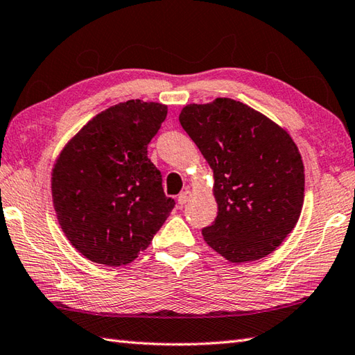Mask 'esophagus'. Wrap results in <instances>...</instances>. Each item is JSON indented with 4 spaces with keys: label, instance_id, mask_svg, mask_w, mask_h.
<instances>
[{
    "label": "esophagus",
    "instance_id": "obj_1",
    "mask_svg": "<svg viewBox=\"0 0 355 355\" xmlns=\"http://www.w3.org/2000/svg\"><path fill=\"white\" fill-rule=\"evenodd\" d=\"M193 199V191H190V190H185V191H182L179 194V198H178V203L180 205V207H184V205H187L188 202H190Z\"/></svg>",
    "mask_w": 355,
    "mask_h": 355
}]
</instances>
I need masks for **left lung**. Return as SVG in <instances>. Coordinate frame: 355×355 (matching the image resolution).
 Here are the masks:
<instances>
[{"label": "left lung", "instance_id": "obj_1", "mask_svg": "<svg viewBox=\"0 0 355 355\" xmlns=\"http://www.w3.org/2000/svg\"><path fill=\"white\" fill-rule=\"evenodd\" d=\"M179 121L214 176L218 212L202 230L203 240L231 263L272 254L293 231L304 205V162L290 133L225 97L187 105Z\"/></svg>", "mask_w": 355, "mask_h": 355}]
</instances>
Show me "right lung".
<instances>
[{
	"label": "right lung",
	"mask_w": 355,
	"mask_h": 355,
	"mask_svg": "<svg viewBox=\"0 0 355 355\" xmlns=\"http://www.w3.org/2000/svg\"><path fill=\"white\" fill-rule=\"evenodd\" d=\"M165 116L162 103L128 100L94 116L60 150L51 171L54 211L89 261L132 263L175 207L147 156Z\"/></svg>",
	"instance_id": "obj_1"
}]
</instances>
